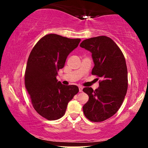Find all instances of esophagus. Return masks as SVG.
<instances>
[{
  "instance_id": "esophagus-1",
  "label": "esophagus",
  "mask_w": 148,
  "mask_h": 148,
  "mask_svg": "<svg viewBox=\"0 0 148 148\" xmlns=\"http://www.w3.org/2000/svg\"><path fill=\"white\" fill-rule=\"evenodd\" d=\"M83 88H83V87H82V86H79V92H82V91H83Z\"/></svg>"
}]
</instances>
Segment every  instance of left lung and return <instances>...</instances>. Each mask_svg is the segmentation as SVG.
<instances>
[{
    "instance_id": "1",
    "label": "left lung",
    "mask_w": 148,
    "mask_h": 148,
    "mask_svg": "<svg viewBox=\"0 0 148 148\" xmlns=\"http://www.w3.org/2000/svg\"><path fill=\"white\" fill-rule=\"evenodd\" d=\"M80 47L92 53L94 67L92 74L101 78L96 90L84 88L89 99L83 106L85 116L92 122L106 120L121 106L128 88L125 57L118 45L106 36L85 40Z\"/></svg>"
}]
</instances>
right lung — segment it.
I'll use <instances>...</instances> for the list:
<instances>
[{
    "label": "right lung",
    "instance_id": "obj_1",
    "mask_svg": "<svg viewBox=\"0 0 148 148\" xmlns=\"http://www.w3.org/2000/svg\"><path fill=\"white\" fill-rule=\"evenodd\" d=\"M80 41L49 34L40 39L30 52L25 73V88L35 111L47 120L62 118L68 102L79 92L77 86H64L56 76Z\"/></svg>",
    "mask_w": 148,
    "mask_h": 148
}]
</instances>
